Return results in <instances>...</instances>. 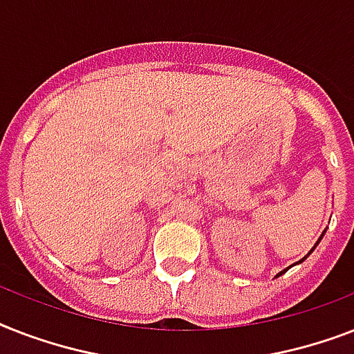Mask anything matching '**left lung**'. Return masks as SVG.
<instances>
[{
	"instance_id": "left-lung-1",
	"label": "left lung",
	"mask_w": 354,
	"mask_h": 354,
	"mask_svg": "<svg viewBox=\"0 0 354 354\" xmlns=\"http://www.w3.org/2000/svg\"><path fill=\"white\" fill-rule=\"evenodd\" d=\"M325 232H327V230H325ZM325 232H324V233H322V236H324V235H325ZM322 236H319V239H318V242H319V241H322ZM318 242H316V246H318ZM316 246H314V248H316ZM314 248H313V250H314ZM313 250H310V252H308V253H313ZM307 257H308V255H305V257H303V259H301V261H299V263H303V261H305V259H307ZM286 270H288V268H286ZM286 270H283V272H279V274H277V277H279V275H283V274H285Z\"/></svg>"
}]
</instances>
